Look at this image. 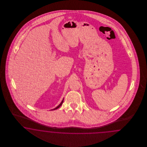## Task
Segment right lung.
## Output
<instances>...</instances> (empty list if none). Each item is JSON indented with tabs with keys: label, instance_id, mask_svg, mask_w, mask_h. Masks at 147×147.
Returning <instances> with one entry per match:
<instances>
[{
	"label": "right lung",
	"instance_id": "right-lung-1",
	"mask_svg": "<svg viewBox=\"0 0 147 147\" xmlns=\"http://www.w3.org/2000/svg\"><path fill=\"white\" fill-rule=\"evenodd\" d=\"M63 100H62V101H61V103L58 106V107H56L55 108H54V109H52V111H53V110H55V109H58V108H59V107H60L61 105H62V103H63Z\"/></svg>",
	"mask_w": 147,
	"mask_h": 147
}]
</instances>
